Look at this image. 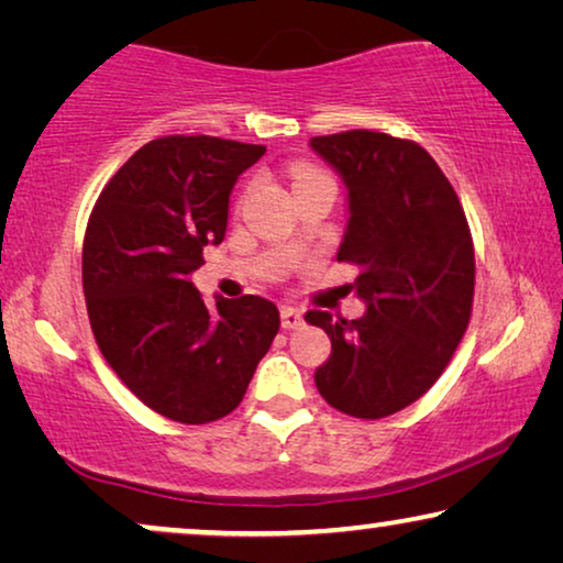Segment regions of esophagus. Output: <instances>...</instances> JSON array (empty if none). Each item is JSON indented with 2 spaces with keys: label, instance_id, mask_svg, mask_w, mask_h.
Masks as SVG:
<instances>
[{
  "label": "esophagus",
  "instance_id": "esophagus-1",
  "mask_svg": "<svg viewBox=\"0 0 563 563\" xmlns=\"http://www.w3.org/2000/svg\"><path fill=\"white\" fill-rule=\"evenodd\" d=\"M305 325V318L299 314L295 307H284L282 310V328L284 330H299Z\"/></svg>",
  "mask_w": 563,
  "mask_h": 563
}]
</instances>
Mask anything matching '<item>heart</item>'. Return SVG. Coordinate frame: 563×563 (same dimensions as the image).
<instances>
[{
    "label": "heart",
    "instance_id": "obj_1",
    "mask_svg": "<svg viewBox=\"0 0 563 563\" xmlns=\"http://www.w3.org/2000/svg\"><path fill=\"white\" fill-rule=\"evenodd\" d=\"M289 176H291V189H299L302 184L314 181V179H328V174L312 164H295L289 168Z\"/></svg>",
    "mask_w": 563,
    "mask_h": 563
}]
</instances>
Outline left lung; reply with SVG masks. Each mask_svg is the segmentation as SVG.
Segmentation results:
<instances>
[{"mask_svg": "<svg viewBox=\"0 0 563 563\" xmlns=\"http://www.w3.org/2000/svg\"><path fill=\"white\" fill-rule=\"evenodd\" d=\"M310 145L349 187L338 261L356 264L366 314L310 310L333 343L314 372L338 412L379 420L420 399L445 372L468 328L474 241L451 181L415 141L374 130L318 135Z\"/></svg>", "mask_w": 563, "mask_h": 563, "instance_id": "left-lung-1", "label": "left lung"}]
</instances>
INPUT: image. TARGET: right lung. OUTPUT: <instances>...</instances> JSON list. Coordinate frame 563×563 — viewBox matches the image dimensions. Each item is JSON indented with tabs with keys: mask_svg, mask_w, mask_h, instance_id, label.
I'll list each match as a JSON object with an SVG mask.
<instances>
[{
	"mask_svg": "<svg viewBox=\"0 0 563 563\" xmlns=\"http://www.w3.org/2000/svg\"><path fill=\"white\" fill-rule=\"evenodd\" d=\"M264 153L212 135L156 137L89 214L81 279L99 351L145 407L184 426L233 412L279 333L268 299L210 307L189 282L225 238L235 179Z\"/></svg>",
	"mask_w": 563,
	"mask_h": 563,
	"instance_id": "right-lung-1",
	"label": "right lung"
}]
</instances>
